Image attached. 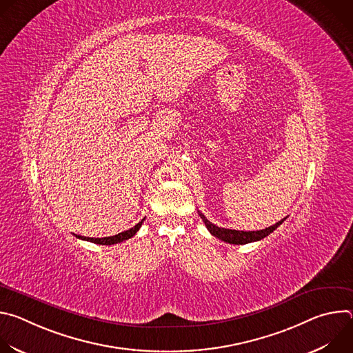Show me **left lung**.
I'll return each mask as SVG.
<instances>
[{
  "label": "left lung",
  "mask_w": 353,
  "mask_h": 353,
  "mask_svg": "<svg viewBox=\"0 0 353 353\" xmlns=\"http://www.w3.org/2000/svg\"><path fill=\"white\" fill-rule=\"evenodd\" d=\"M201 219L204 221L207 229L210 230V233L215 237H218L219 240H223L226 243H230V244H247V243H251V241H259L264 237H267L270 233H272L286 218H283L282 221L276 222L275 225L270 226V228H265L263 230H251V232H244V230H233V229H225V228H219L216 225H214L212 222H210L203 214H201L198 211Z\"/></svg>",
  "instance_id": "1"
}]
</instances>
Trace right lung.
I'll return each instance as SVG.
<instances>
[{
	"label": "right lung",
	"mask_w": 353,
	"mask_h": 353,
	"mask_svg": "<svg viewBox=\"0 0 353 353\" xmlns=\"http://www.w3.org/2000/svg\"><path fill=\"white\" fill-rule=\"evenodd\" d=\"M142 222H143V219H142L139 223H137L134 228H131V229H128V230H125V232H121V233H119V234H116V236H110V237L94 239V237H82V236H78V234H75V236H77L78 239H82V240H86V241H92V243H96V244H106V245L117 244V243H121V241L128 240V239H131L132 236H135V233L139 230Z\"/></svg>",
	"instance_id": "1"
}]
</instances>
